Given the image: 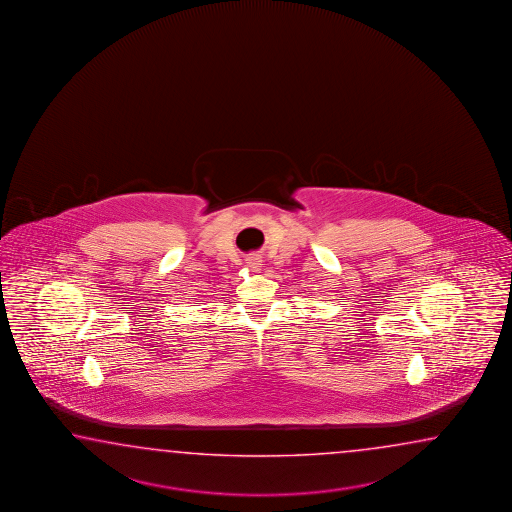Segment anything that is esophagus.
Wrapping results in <instances>:
<instances>
[{
  "mask_svg": "<svg viewBox=\"0 0 512 512\" xmlns=\"http://www.w3.org/2000/svg\"><path fill=\"white\" fill-rule=\"evenodd\" d=\"M247 263L251 265L252 269H260L261 260L258 256H249V258H247Z\"/></svg>",
  "mask_w": 512,
  "mask_h": 512,
  "instance_id": "1",
  "label": "esophagus"
}]
</instances>
